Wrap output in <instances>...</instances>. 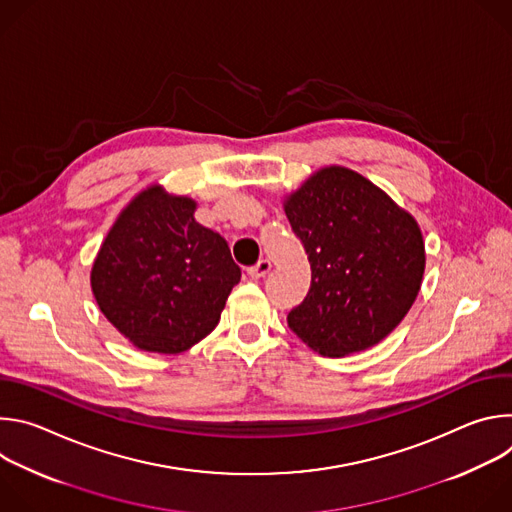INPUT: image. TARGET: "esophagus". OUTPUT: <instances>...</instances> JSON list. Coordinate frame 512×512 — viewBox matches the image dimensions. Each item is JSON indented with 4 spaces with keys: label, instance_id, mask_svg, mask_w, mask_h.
I'll return each mask as SVG.
<instances>
[{
    "label": "esophagus",
    "instance_id": "esophagus-1",
    "mask_svg": "<svg viewBox=\"0 0 512 512\" xmlns=\"http://www.w3.org/2000/svg\"><path fill=\"white\" fill-rule=\"evenodd\" d=\"M269 269H271L269 259H261V261H257L253 267H249L247 273H249L251 279H261V277H265V275L269 273Z\"/></svg>",
    "mask_w": 512,
    "mask_h": 512
}]
</instances>
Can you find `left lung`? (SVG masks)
Here are the masks:
<instances>
[{"instance_id": "8db88e82", "label": "left lung", "mask_w": 512, "mask_h": 512, "mask_svg": "<svg viewBox=\"0 0 512 512\" xmlns=\"http://www.w3.org/2000/svg\"><path fill=\"white\" fill-rule=\"evenodd\" d=\"M312 283L287 326L310 348L344 356L381 342L409 312L425 269L413 216L346 168H324L285 202Z\"/></svg>"}]
</instances>
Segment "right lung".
Wrapping results in <instances>:
<instances>
[{"label": "right lung", "instance_id": "obj_1", "mask_svg": "<svg viewBox=\"0 0 512 512\" xmlns=\"http://www.w3.org/2000/svg\"><path fill=\"white\" fill-rule=\"evenodd\" d=\"M194 208L148 188L121 212L93 265L101 312L141 350L176 354L200 342L241 281L227 241L198 225Z\"/></svg>", "mask_w": 512, "mask_h": 512}]
</instances>
